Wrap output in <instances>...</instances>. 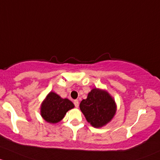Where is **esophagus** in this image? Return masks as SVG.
Returning <instances> with one entry per match:
<instances>
[{
    "mask_svg": "<svg viewBox=\"0 0 160 160\" xmlns=\"http://www.w3.org/2000/svg\"><path fill=\"white\" fill-rule=\"evenodd\" d=\"M74 104H75V106L76 107V108H78V105H79V102H78V100H75V101H74Z\"/></svg>",
    "mask_w": 160,
    "mask_h": 160,
    "instance_id": "esophagus-1",
    "label": "esophagus"
}]
</instances>
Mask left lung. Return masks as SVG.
I'll return each mask as SVG.
<instances>
[{"label": "left lung", "mask_w": 160, "mask_h": 160, "mask_svg": "<svg viewBox=\"0 0 160 160\" xmlns=\"http://www.w3.org/2000/svg\"><path fill=\"white\" fill-rule=\"evenodd\" d=\"M79 107L87 122L95 128H102L110 122L117 110L114 98L106 90L97 88L88 92Z\"/></svg>", "instance_id": "1"}]
</instances>
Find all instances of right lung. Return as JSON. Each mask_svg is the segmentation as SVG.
Masks as SVG:
<instances>
[{"label":"right lung","mask_w":160,"mask_h":160,"mask_svg":"<svg viewBox=\"0 0 160 160\" xmlns=\"http://www.w3.org/2000/svg\"><path fill=\"white\" fill-rule=\"evenodd\" d=\"M75 107L68 98H62L54 92H50L41 105V116L47 122H59L63 119L67 112Z\"/></svg>","instance_id":"add662e5"}]
</instances>
